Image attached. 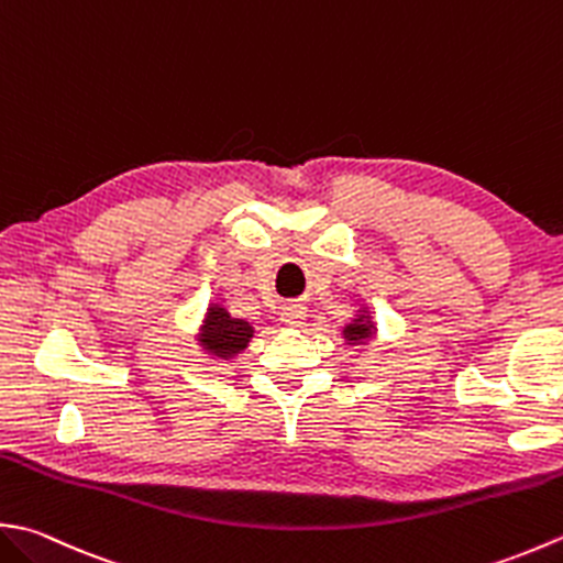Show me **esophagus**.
I'll list each match as a JSON object with an SVG mask.
<instances>
[{"label":"esophagus","instance_id":"obj_1","mask_svg":"<svg viewBox=\"0 0 563 563\" xmlns=\"http://www.w3.org/2000/svg\"><path fill=\"white\" fill-rule=\"evenodd\" d=\"M305 319H307V310L302 305H285L280 310V322L290 329L305 327Z\"/></svg>","mask_w":563,"mask_h":563}]
</instances>
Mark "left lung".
<instances>
[{
  "label": "left lung",
  "mask_w": 563,
  "mask_h": 563,
  "mask_svg": "<svg viewBox=\"0 0 563 563\" xmlns=\"http://www.w3.org/2000/svg\"><path fill=\"white\" fill-rule=\"evenodd\" d=\"M341 336H344L349 346L366 344L368 339L376 336V324H373V317L368 312V307H361V310L354 314V319H351V322L344 327Z\"/></svg>",
  "instance_id": "obj_1"
}]
</instances>
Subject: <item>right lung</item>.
Listing matches in <instances>:
<instances>
[{
	"instance_id": "obj_1",
	"label": "right lung",
	"mask_w": 563,
	"mask_h": 563,
	"mask_svg": "<svg viewBox=\"0 0 563 563\" xmlns=\"http://www.w3.org/2000/svg\"><path fill=\"white\" fill-rule=\"evenodd\" d=\"M253 339V327L246 319H236L227 312V307L212 302L207 307L197 344L209 358L231 361L249 346Z\"/></svg>"
}]
</instances>
